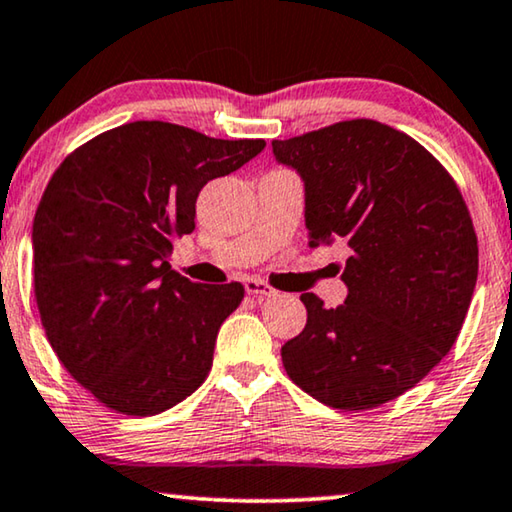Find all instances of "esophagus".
Wrapping results in <instances>:
<instances>
[{"label":"esophagus","instance_id":"obj_1","mask_svg":"<svg viewBox=\"0 0 512 512\" xmlns=\"http://www.w3.org/2000/svg\"><path fill=\"white\" fill-rule=\"evenodd\" d=\"M244 288H247V293L254 295V298H274V295H277V291L261 279H247L244 281Z\"/></svg>","mask_w":512,"mask_h":512}]
</instances>
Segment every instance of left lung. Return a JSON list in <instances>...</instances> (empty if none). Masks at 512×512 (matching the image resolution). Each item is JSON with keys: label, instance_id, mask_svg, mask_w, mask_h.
Returning a JSON list of instances; mask_svg holds the SVG:
<instances>
[{"label": "left lung", "instance_id": "left-lung-1", "mask_svg": "<svg viewBox=\"0 0 512 512\" xmlns=\"http://www.w3.org/2000/svg\"><path fill=\"white\" fill-rule=\"evenodd\" d=\"M305 180L309 244H344L346 302L302 293L307 325L281 346L298 388L342 411L376 409L439 365L462 330L478 238L462 191L418 140L346 120L272 140Z\"/></svg>", "mask_w": 512, "mask_h": 512}]
</instances>
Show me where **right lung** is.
<instances>
[{
  "label": "right lung",
  "mask_w": 512,
  "mask_h": 512,
  "mask_svg": "<svg viewBox=\"0 0 512 512\" xmlns=\"http://www.w3.org/2000/svg\"><path fill=\"white\" fill-rule=\"evenodd\" d=\"M263 147L143 120L87 140L50 177L32 231L36 307L59 362L106 409L154 416L210 374L244 286L196 284L168 258L205 184Z\"/></svg>",
  "instance_id": "1"
}]
</instances>
